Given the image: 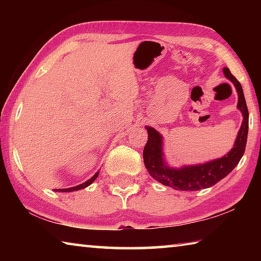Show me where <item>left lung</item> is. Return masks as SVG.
<instances>
[{"instance_id": "8db88e82", "label": "left lung", "mask_w": 261, "mask_h": 261, "mask_svg": "<svg viewBox=\"0 0 261 261\" xmlns=\"http://www.w3.org/2000/svg\"><path fill=\"white\" fill-rule=\"evenodd\" d=\"M224 76L236 87L238 94L237 108L243 115V123L231 151L216 160L196 166H184L179 169L167 166L162 151V136L151 126H146L148 140L144 147V163L149 175L163 185L180 191H197L211 188L231 173L245 152L249 132V110L241 83L232 76L230 70L223 68Z\"/></svg>"}]
</instances>
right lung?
Wrapping results in <instances>:
<instances>
[{"label": "right lung", "mask_w": 261, "mask_h": 261, "mask_svg": "<svg viewBox=\"0 0 261 261\" xmlns=\"http://www.w3.org/2000/svg\"><path fill=\"white\" fill-rule=\"evenodd\" d=\"M98 175H99V173H95V175L92 176V177H91L90 179H88V180H86L85 183H83V184H81V185H77V187L69 188V189H57L56 191H57V192H72V191H77V190L84 189V188H86V187H88V185H91L92 183H93L94 180L96 179V177H98Z\"/></svg>", "instance_id": "obj_1"}]
</instances>
